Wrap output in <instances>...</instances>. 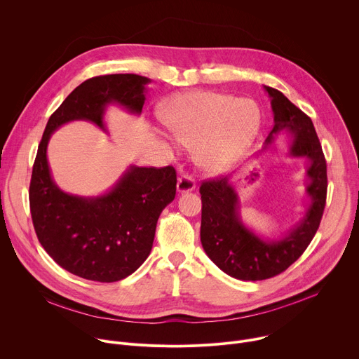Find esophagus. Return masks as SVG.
Listing matches in <instances>:
<instances>
[{"instance_id":"34e87169","label":"esophagus","mask_w":359,"mask_h":359,"mask_svg":"<svg viewBox=\"0 0 359 359\" xmlns=\"http://www.w3.org/2000/svg\"><path fill=\"white\" fill-rule=\"evenodd\" d=\"M194 187H196V182L193 180V177H190L187 175H183L179 177V180H177V191L179 193L191 191V190H194Z\"/></svg>"}]
</instances>
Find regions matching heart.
<instances>
[{"label": "heart", "mask_w": 359, "mask_h": 359, "mask_svg": "<svg viewBox=\"0 0 359 359\" xmlns=\"http://www.w3.org/2000/svg\"><path fill=\"white\" fill-rule=\"evenodd\" d=\"M161 119L184 146L194 147V162L209 173L231 168L259 136L263 114L252 99L216 92H184L166 100ZM161 137L170 140L161 133Z\"/></svg>", "instance_id": "1"}]
</instances>
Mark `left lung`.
Wrapping results in <instances>:
<instances>
[{
	"label": "left lung",
	"mask_w": 359,
	"mask_h": 359,
	"mask_svg": "<svg viewBox=\"0 0 359 359\" xmlns=\"http://www.w3.org/2000/svg\"><path fill=\"white\" fill-rule=\"evenodd\" d=\"M264 89L271 100L274 126L263 150L283 132L292 136L288 156L310 162L305 189L310 204L283 238L264 240L241 222L238 194L229 176L201 183V245L222 271L243 281L271 278L297 262L320 227L327 200V163L313 121L280 90Z\"/></svg>",
	"instance_id": "left-lung-1"
}]
</instances>
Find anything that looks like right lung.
Instances as JSON below:
<instances>
[{
  "label": "right lung",
  "instance_id": "add662e5",
  "mask_svg": "<svg viewBox=\"0 0 359 359\" xmlns=\"http://www.w3.org/2000/svg\"><path fill=\"white\" fill-rule=\"evenodd\" d=\"M149 82L135 74L82 82L50 115L38 146L29 184L36 237L57 264L85 280L115 283L143 264L158 219L176 196V170L129 166L105 194L75 196L61 190L50 176L48 142L60 126L72 121H88L105 130V111L112 104L140 115Z\"/></svg>",
  "mask_w": 359,
  "mask_h": 359
}]
</instances>
